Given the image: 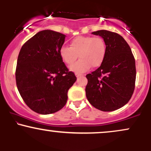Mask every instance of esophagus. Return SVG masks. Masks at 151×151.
Wrapping results in <instances>:
<instances>
[{
    "instance_id": "34e87169",
    "label": "esophagus",
    "mask_w": 151,
    "mask_h": 151,
    "mask_svg": "<svg viewBox=\"0 0 151 151\" xmlns=\"http://www.w3.org/2000/svg\"><path fill=\"white\" fill-rule=\"evenodd\" d=\"M75 75H76V77H81V76H83V74H79V73H76Z\"/></svg>"
}]
</instances>
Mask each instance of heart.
<instances>
[{"label": "heart", "instance_id": "b5f03b06", "mask_svg": "<svg viewBox=\"0 0 151 151\" xmlns=\"http://www.w3.org/2000/svg\"><path fill=\"white\" fill-rule=\"evenodd\" d=\"M106 55V44L101 37L77 36L71 40L70 47L60 49V58L66 65L71 66L78 58L80 60L71 67L75 72H84L91 67H100Z\"/></svg>", "mask_w": 151, "mask_h": 151}]
</instances>
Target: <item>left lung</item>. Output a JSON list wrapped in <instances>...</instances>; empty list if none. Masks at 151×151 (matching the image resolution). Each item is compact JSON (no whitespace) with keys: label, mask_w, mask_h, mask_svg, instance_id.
Listing matches in <instances>:
<instances>
[{"label":"left lung","mask_w":151,"mask_h":151,"mask_svg":"<svg viewBox=\"0 0 151 151\" xmlns=\"http://www.w3.org/2000/svg\"><path fill=\"white\" fill-rule=\"evenodd\" d=\"M93 35L104 38L106 55L99 67L86 74V96L93 107L112 111L126 104L132 96L136 82V62L131 47L122 36L108 30Z\"/></svg>","instance_id":"left-lung-1"}]
</instances>
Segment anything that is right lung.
Segmentation results:
<instances>
[{"instance_id":"1","label":"right lung","mask_w":151,"mask_h":151,"mask_svg":"<svg viewBox=\"0 0 151 151\" xmlns=\"http://www.w3.org/2000/svg\"><path fill=\"white\" fill-rule=\"evenodd\" d=\"M65 35L40 31L22 46L15 70L16 85L26 105L35 112L50 114L65 106L67 92L77 80L60 58Z\"/></svg>"}]
</instances>
